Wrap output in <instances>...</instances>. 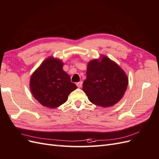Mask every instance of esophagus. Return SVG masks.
<instances>
[{
    "instance_id": "34e87169",
    "label": "esophagus",
    "mask_w": 159,
    "mask_h": 159,
    "mask_svg": "<svg viewBox=\"0 0 159 159\" xmlns=\"http://www.w3.org/2000/svg\"><path fill=\"white\" fill-rule=\"evenodd\" d=\"M77 86H78V88H81V86H82V81H80V82H78L76 84Z\"/></svg>"
}]
</instances>
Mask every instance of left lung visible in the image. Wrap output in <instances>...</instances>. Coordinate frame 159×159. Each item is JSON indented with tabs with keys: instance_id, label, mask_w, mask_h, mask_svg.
<instances>
[{
	"instance_id": "obj_1",
	"label": "left lung",
	"mask_w": 159,
	"mask_h": 159,
	"mask_svg": "<svg viewBox=\"0 0 159 159\" xmlns=\"http://www.w3.org/2000/svg\"><path fill=\"white\" fill-rule=\"evenodd\" d=\"M83 90L91 103L103 107L117 103L125 92L128 78L123 70L107 57L88 65Z\"/></svg>"
}]
</instances>
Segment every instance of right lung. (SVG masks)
Wrapping results in <instances>:
<instances>
[{
	"label": "right lung",
	"mask_w": 159,
	"mask_h": 159,
	"mask_svg": "<svg viewBox=\"0 0 159 159\" xmlns=\"http://www.w3.org/2000/svg\"><path fill=\"white\" fill-rule=\"evenodd\" d=\"M62 68L63 63L60 60L51 57L32 74L30 83L31 92L43 106L50 108L60 106L77 88Z\"/></svg>",
	"instance_id": "right-lung-1"
}]
</instances>
